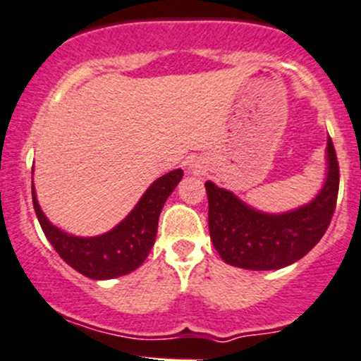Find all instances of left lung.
Returning a JSON list of instances; mask_svg holds the SVG:
<instances>
[{
	"instance_id": "8db88e82",
	"label": "left lung",
	"mask_w": 361,
	"mask_h": 361,
	"mask_svg": "<svg viewBox=\"0 0 361 361\" xmlns=\"http://www.w3.org/2000/svg\"><path fill=\"white\" fill-rule=\"evenodd\" d=\"M327 157V181L317 199L286 214L250 209L231 192L207 181L209 233L221 259L245 270H279L306 256L324 237L336 211L339 162L331 138Z\"/></svg>"
}]
</instances>
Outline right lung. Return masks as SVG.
<instances>
[{
	"mask_svg": "<svg viewBox=\"0 0 361 361\" xmlns=\"http://www.w3.org/2000/svg\"><path fill=\"white\" fill-rule=\"evenodd\" d=\"M181 176L183 171L176 169L155 180L128 218L98 237H72L53 226L37 204L32 185L34 211L50 244L69 267L93 280L116 279L135 271L149 256L157 235L159 214Z\"/></svg>",
	"mask_w": 361,
	"mask_h": 361,
	"instance_id": "add662e5",
	"label": "right lung"
}]
</instances>
